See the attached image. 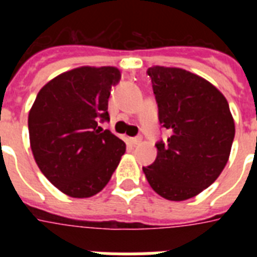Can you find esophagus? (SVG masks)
Instances as JSON below:
<instances>
[{"instance_id":"1","label":"esophagus","mask_w":257,"mask_h":257,"mask_svg":"<svg viewBox=\"0 0 257 257\" xmlns=\"http://www.w3.org/2000/svg\"><path fill=\"white\" fill-rule=\"evenodd\" d=\"M141 140H143L141 137H133V139H129V143L132 145H139L141 143Z\"/></svg>"}]
</instances>
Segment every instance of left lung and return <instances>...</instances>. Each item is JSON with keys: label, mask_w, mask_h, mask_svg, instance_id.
<instances>
[{"label": "left lung", "mask_w": 257, "mask_h": 257, "mask_svg": "<svg viewBox=\"0 0 257 257\" xmlns=\"http://www.w3.org/2000/svg\"><path fill=\"white\" fill-rule=\"evenodd\" d=\"M159 120L171 136L156 144L153 164L143 167L149 185L172 201L195 197L223 172L235 137L227 98L205 78L180 68L152 66Z\"/></svg>", "instance_id": "left-lung-1"}]
</instances>
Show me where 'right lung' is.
Here are the masks:
<instances>
[{"label": "right lung", "instance_id": "right-lung-1", "mask_svg": "<svg viewBox=\"0 0 257 257\" xmlns=\"http://www.w3.org/2000/svg\"><path fill=\"white\" fill-rule=\"evenodd\" d=\"M114 66H80L58 74L38 92L29 110L30 148L40 171L62 193L85 199L109 183L125 143L100 122L109 121Z\"/></svg>", "mask_w": 257, "mask_h": 257}]
</instances>
